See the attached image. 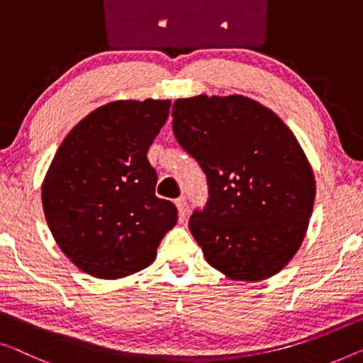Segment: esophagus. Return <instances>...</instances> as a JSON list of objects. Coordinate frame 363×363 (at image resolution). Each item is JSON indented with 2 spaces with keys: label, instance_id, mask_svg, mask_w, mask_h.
I'll list each match as a JSON object with an SVG mask.
<instances>
[{
  "label": "esophagus",
  "instance_id": "obj_1",
  "mask_svg": "<svg viewBox=\"0 0 363 363\" xmlns=\"http://www.w3.org/2000/svg\"><path fill=\"white\" fill-rule=\"evenodd\" d=\"M176 207H177V210H179V220L182 221L184 218H186L187 210H189V207H187V200L184 199V197L176 199Z\"/></svg>",
  "mask_w": 363,
  "mask_h": 363
}]
</instances>
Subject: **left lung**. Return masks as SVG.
Masks as SVG:
<instances>
[{"label":"left lung","mask_w":363,"mask_h":363,"mask_svg":"<svg viewBox=\"0 0 363 363\" xmlns=\"http://www.w3.org/2000/svg\"><path fill=\"white\" fill-rule=\"evenodd\" d=\"M172 130L207 176L189 230L210 266L233 280L267 279L298 250L316 184L291 130L245 96L177 99Z\"/></svg>","instance_id":"1"}]
</instances>
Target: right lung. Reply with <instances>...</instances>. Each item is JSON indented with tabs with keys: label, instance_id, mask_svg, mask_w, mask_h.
Segmentation results:
<instances>
[{
	"label": "right lung",
	"instance_id": "1",
	"mask_svg": "<svg viewBox=\"0 0 363 363\" xmlns=\"http://www.w3.org/2000/svg\"><path fill=\"white\" fill-rule=\"evenodd\" d=\"M171 101H116L84 117L63 140L42 186L53 238L74 266L121 279L155 261L177 221L171 200L155 196L147 153Z\"/></svg>",
	"mask_w": 363,
	"mask_h": 363
}]
</instances>
